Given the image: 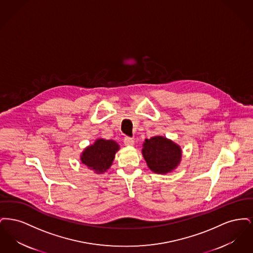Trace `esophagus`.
Segmentation results:
<instances>
[{"label":"esophagus","mask_w":253,"mask_h":253,"mask_svg":"<svg viewBox=\"0 0 253 253\" xmlns=\"http://www.w3.org/2000/svg\"><path fill=\"white\" fill-rule=\"evenodd\" d=\"M123 142H124V144L127 145V146H132L133 145V139H132V137H130V136H125L124 137V139H123Z\"/></svg>","instance_id":"34e87169"}]
</instances>
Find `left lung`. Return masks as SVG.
Returning <instances> with one entry per match:
<instances>
[{
	"mask_svg": "<svg viewBox=\"0 0 253 253\" xmlns=\"http://www.w3.org/2000/svg\"><path fill=\"white\" fill-rule=\"evenodd\" d=\"M142 154L149 168L157 173L172 170L181 160L180 147L163 136L146 139Z\"/></svg>",
	"mask_w": 253,
	"mask_h": 253,
	"instance_id": "obj_1",
	"label": "left lung"
}]
</instances>
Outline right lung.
Here are the masks:
<instances>
[{"label":"right lung","instance_id":"obj_1","mask_svg":"<svg viewBox=\"0 0 253 253\" xmlns=\"http://www.w3.org/2000/svg\"><path fill=\"white\" fill-rule=\"evenodd\" d=\"M119 149V145L114 140L100 138L85 149L81 159L86 166L96 170V173H101L110 168Z\"/></svg>","mask_w":253,"mask_h":253}]
</instances>
